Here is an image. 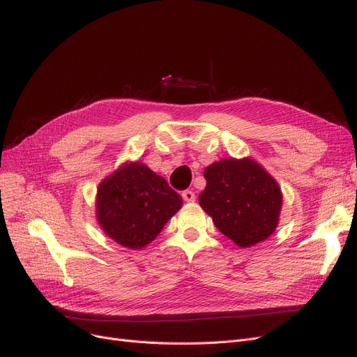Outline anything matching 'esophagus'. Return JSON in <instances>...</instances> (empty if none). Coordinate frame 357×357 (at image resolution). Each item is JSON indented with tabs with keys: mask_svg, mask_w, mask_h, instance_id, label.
I'll use <instances>...</instances> for the list:
<instances>
[{
	"mask_svg": "<svg viewBox=\"0 0 357 357\" xmlns=\"http://www.w3.org/2000/svg\"><path fill=\"white\" fill-rule=\"evenodd\" d=\"M181 197H183V199H185L186 202H193L197 199V197H195V192H192V190H185L181 193Z\"/></svg>",
	"mask_w": 357,
	"mask_h": 357,
	"instance_id": "1",
	"label": "esophagus"
}]
</instances>
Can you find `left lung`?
Wrapping results in <instances>:
<instances>
[{"label":"left lung","instance_id":"8db88e82","mask_svg":"<svg viewBox=\"0 0 357 357\" xmlns=\"http://www.w3.org/2000/svg\"><path fill=\"white\" fill-rule=\"evenodd\" d=\"M199 205L215 228L236 245L266 240L277 225L283 197L278 183L250 158L222 159L205 168Z\"/></svg>","mask_w":357,"mask_h":357}]
</instances>
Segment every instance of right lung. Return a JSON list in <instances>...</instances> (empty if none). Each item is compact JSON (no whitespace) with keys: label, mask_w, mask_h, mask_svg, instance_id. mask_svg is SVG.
<instances>
[{"label":"right lung","mask_w":357,"mask_h":357,"mask_svg":"<svg viewBox=\"0 0 357 357\" xmlns=\"http://www.w3.org/2000/svg\"><path fill=\"white\" fill-rule=\"evenodd\" d=\"M181 205V197L165 178L144 164L131 162L101 181L96 219L112 240L137 250L156 238Z\"/></svg>","instance_id":"obj_1"}]
</instances>
